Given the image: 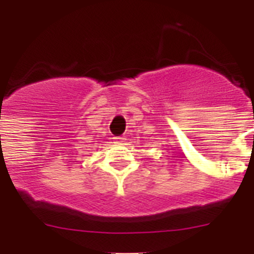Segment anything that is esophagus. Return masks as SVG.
Wrapping results in <instances>:
<instances>
[{
  "mask_svg": "<svg viewBox=\"0 0 254 254\" xmlns=\"http://www.w3.org/2000/svg\"><path fill=\"white\" fill-rule=\"evenodd\" d=\"M113 140L116 143H123L126 141V137L125 136H118V137H114Z\"/></svg>",
  "mask_w": 254,
  "mask_h": 254,
  "instance_id": "obj_1",
  "label": "esophagus"
}]
</instances>
